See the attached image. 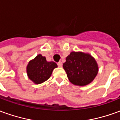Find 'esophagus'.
<instances>
[{
  "label": "esophagus",
  "instance_id": "esophagus-1",
  "mask_svg": "<svg viewBox=\"0 0 120 120\" xmlns=\"http://www.w3.org/2000/svg\"><path fill=\"white\" fill-rule=\"evenodd\" d=\"M58 66L59 68H62V63L61 62H59L58 63Z\"/></svg>",
  "mask_w": 120,
  "mask_h": 120
}]
</instances>
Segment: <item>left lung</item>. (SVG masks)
<instances>
[{
    "label": "left lung",
    "mask_w": 120,
    "mask_h": 120,
    "mask_svg": "<svg viewBox=\"0 0 120 120\" xmlns=\"http://www.w3.org/2000/svg\"><path fill=\"white\" fill-rule=\"evenodd\" d=\"M71 83L85 86L93 82L98 73V65L95 58L89 53L72 51L63 64Z\"/></svg>",
    "instance_id": "8db88e82"
}]
</instances>
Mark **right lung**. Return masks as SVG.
<instances>
[{
  "mask_svg": "<svg viewBox=\"0 0 120 120\" xmlns=\"http://www.w3.org/2000/svg\"><path fill=\"white\" fill-rule=\"evenodd\" d=\"M57 67L56 63L47 62L46 58L39 54L29 62L26 72L29 79L33 83L40 84L50 78L52 71Z\"/></svg>",
  "mask_w": 120,
  "mask_h": 120,
  "instance_id": "add662e5",
  "label": "right lung"
}]
</instances>
